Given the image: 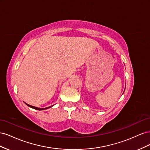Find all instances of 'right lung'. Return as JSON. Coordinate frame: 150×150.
Returning <instances> with one entry per match:
<instances>
[{"label":"right lung","instance_id":"1","mask_svg":"<svg viewBox=\"0 0 150 150\" xmlns=\"http://www.w3.org/2000/svg\"><path fill=\"white\" fill-rule=\"evenodd\" d=\"M25 104H26L27 106H28L29 107H30V108H33V109H34V110H46V109H48V108H51V107L52 106H49V107H47V108H37V107H35V106H33L29 105V104H27V103H25Z\"/></svg>","mask_w":150,"mask_h":150}]
</instances>
